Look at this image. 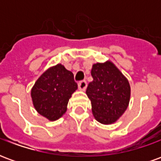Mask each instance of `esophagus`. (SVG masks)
I'll list each match as a JSON object with an SVG mask.
<instances>
[{"mask_svg":"<svg viewBox=\"0 0 161 161\" xmlns=\"http://www.w3.org/2000/svg\"><path fill=\"white\" fill-rule=\"evenodd\" d=\"M87 87V83L85 82V81H81L80 83L78 84V89L80 90V91H85V89Z\"/></svg>","mask_w":161,"mask_h":161,"instance_id":"34e87169","label":"esophagus"}]
</instances>
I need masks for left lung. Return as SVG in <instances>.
<instances>
[{
  "label": "left lung",
  "mask_w": 161,
  "mask_h": 161,
  "mask_svg": "<svg viewBox=\"0 0 161 161\" xmlns=\"http://www.w3.org/2000/svg\"><path fill=\"white\" fill-rule=\"evenodd\" d=\"M93 81L88 85L86 94L91 102L92 114L102 124L115 123L128 108L130 85L121 70L111 61L92 65Z\"/></svg>",
  "instance_id": "8db88e82"
}]
</instances>
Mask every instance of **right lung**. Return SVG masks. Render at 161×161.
Instances as JSON below:
<instances>
[{
	"label": "right lung",
	"instance_id": "obj_1",
	"mask_svg": "<svg viewBox=\"0 0 161 161\" xmlns=\"http://www.w3.org/2000/svg\"><path fill=\"white\" fill-rule=\"evenodd\" d=\"M77 89L73 73L58 64L40 76L31 90L37 112L49 121H56L66 112L67 104Z\"/></svg>",
	"mask_w": 161,
	"mask_h": 161
}]
</instances>
